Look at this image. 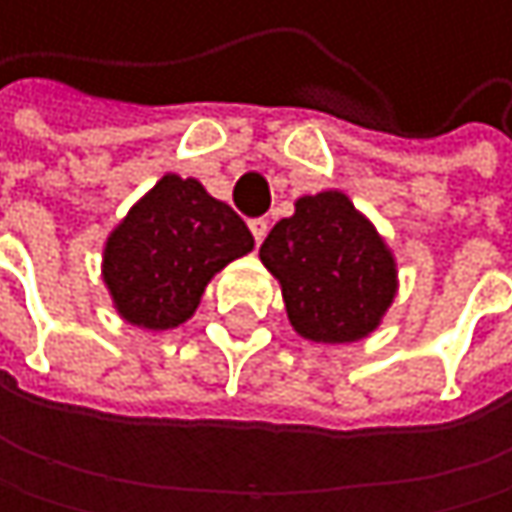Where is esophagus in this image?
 Here are the masks:
<instances>
[{
	"label": "esophagus",
	"mask_w": 512,
	"mask_h": 512,
	"mask_svg": "<svg viewBox=\"0 0 512 512\" xmlns=\"http://www.w3.org/2000/svg\"><path fill=\"white\" fill-rule=\"evenodd\" d=\"M248 227H251V236H254V242L261 245V242H264V236H267V230H270V224H267L264 218H254Z\"/></svg>",
	"instance_id": "1"
}]
</instances>
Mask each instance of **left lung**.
I'll list each match as a JSON object with an SVG mask.
<instances>
[{"label":"left lung","mask_w":512,"mask_h":512,"mask_svg":"<svg viewBox=\"0 0 512 512\" xmlns=\"http://www.w3.org/2000/svg\"><path fill=\"white\" fill-rule=\"evenodd\" d=\"M291 328L313 344H353L387 316L399 270L390 245L341 190L294 202L261 245Z\"/></svg>","instance_id":"obj_1"}]
</instances>
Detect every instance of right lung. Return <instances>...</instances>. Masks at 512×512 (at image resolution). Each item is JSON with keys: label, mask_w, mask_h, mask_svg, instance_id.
<instances>
[{"label": "right lung", "mask_w": 512, "mask_h": 512, "mask_svg": "<svg viewBox=\"0 0 512 512\" xmlns=\"http://www.w3.org/2000/svg\"><path fill=\"white\" fill-rule=\"evenodd\" d=\"M254 248L239 214L196 178L165 174L104 245L101 276L116 313L147 331L184 325L205 285Z\"/></svg>", "instance_id": "add662e5"}]
</instances>
